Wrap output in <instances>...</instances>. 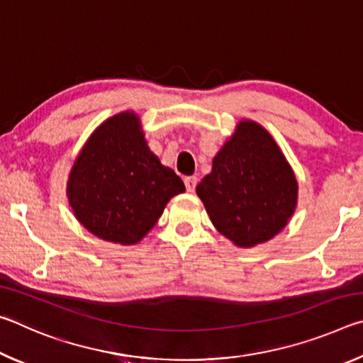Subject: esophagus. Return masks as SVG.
Here are the masks:
<instances>
[{
    "mask_svg": "<svg viewBox=\"0 0 363 363\" xmlns=\"http://www.w3.org/2000/svg\"><path fill=\"white\" fill-rule=\"evenodd\" d=\"M196 182H199V179H196L195 176H189L184 179V184H186V189L189 190V192H194L196 187Z\"/></svg>",
    "mask_w": 363,
    "mask_h": 363,
    "instance_id": "34e87169",
    "label": "esophagus"
}]
</instances>
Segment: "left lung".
<instances>
[{"label":"left lung","instance_id":"8db88e82","mask_svg":"<svg viewBox=\"0 0 363 363\" xmlns=\"http://www.w3.org/2000/svg\"><path fill=\"white\" fill-rule=\"evenodd\" d=\"M196 195L219 233L238 248H253L288 224L298 205V181L266 128L240 120Z\"/></svg>","mask_w":363,"mask_h":363}]
</instances>
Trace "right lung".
<instances>
[{
	"mask_svg": "<svg viewBox=\"0 0 363 363\" xmlns=\"http://www.w3.org/2000/svg\"><path fill=\"white\" fill-rule=\"evenodd\" d=\"M186 192L173 169L147 145L139 116H110L86 140L70 169L67 196L86 230L116 245H136L168 201Z\"/></svg>",
	"mask_w": 363,
	"mask_h": 363,
	"instance_id": "add662e5",
	"label": "right lung"
}]
</instances>
